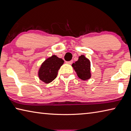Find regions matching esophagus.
Listing matches in <instances>:
<instances>
[{
	"label": "esophagus",
	"mask_w": 131,
	"mask_h": 131,
	"mask_svg": "<svg viewBox=\"0 0 131 131\" xmlns=\"http://www.w3.org/2000/svg\"><path fill=\"white\" fill-rule=\"evenodd\" d=\"M73 61L72 60H71V61H67L66 62V63L68 64H71L72 63Z\"/></svg>",
	"instance_id": "esophagus-1"
}]
</instances>
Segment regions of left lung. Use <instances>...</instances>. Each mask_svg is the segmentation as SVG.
Instances as JSON below:
<instances>
[{
	"mask_svg": "<svg viewBox=\"0 0 131 131\" xmlns=\"http://www.w3.org/2000/svg\"><path fill=\"white\" fill-rule=\"evenodd\" d=\"M72 66L80 79L86 81L91 78L90 61L84 55L79 56L78 61L73 63Z\"/></svg>",
	"mask_w": 131,
	"mask_h": 131,
	"instance_id": "1",
	"label": "left lung"
}]
</instances>
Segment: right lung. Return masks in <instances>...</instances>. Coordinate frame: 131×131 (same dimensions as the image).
Segmentation results:
<instances>
[{"label": "right lung", "instance_id": "add662e5", "mask_svg": "<svg viewBox=\"0 0 131 131\" xmlns=\"http://www.w3.org/2000/svg\"><path fill=\"white\" fill-rule=\"evenodd\" d=\"M64 60L56 55H53L43 62L38 71V77L45 83H49L56 78L58 71Z\"/></svg>", "mask_w": 131, "mask_h": 131}]
</instances>
